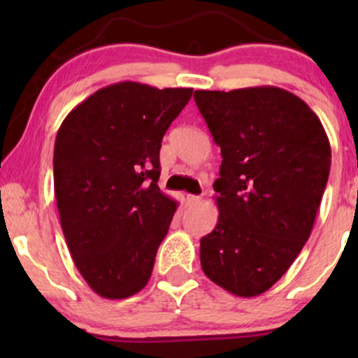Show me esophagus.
Returning a JSON list of instances; mask_svg holds the SVG:
<instances>
[{
	"mask_svg": "<svg viewBox=\"0 0 358 358\" xmlns=\"http://www.w3.org/2000/svg\"><path fill=\"white\" fill-rule=\"evenodd\" d=\"M202 202V196L200 195H187V203L188 205H196Z\"/></svg>",
	"mask_w": 358,
	"mask_h": 358,
	"instance_id": "esophagus-1",
	"label": "esophagus"
}]
</instances>
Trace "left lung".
<instances>
[{
	"instance_id": "obj_1",
	"label": "left lung",
	"mask_w": 358,
	"mask_h": 358,
	"mask_svg": "<svg viewBox=\"0 0 358 358\" xmlns=\"http://www.w3.org/2000/svg\"><path fill=\"white\" fill-rule=\"evenodd\" d=\"M193 97L222 155L213 183L219 220L200 241V264L229 293L259 296L310 237L330 175V141L310 106L285 89Z\"/></svg>"
}]
</instances>
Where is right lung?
<instances>
[{"mask_svg":"<svg viewBox=\"0 0 358 358\" xmlns=\"http://www.w3.org/2000/svg\"><path fill=\"white\" fill-rule=\"evenodd\" d=\"M193 89L117 82L62 122L53 187L73 262L94 293L136 294L150 281L176 203L158 187L159 148Z\"/></svg>","mask_w":358,"mask_h":358,"instance_id":"add662e5","label":"right lung"}]
</instances>
